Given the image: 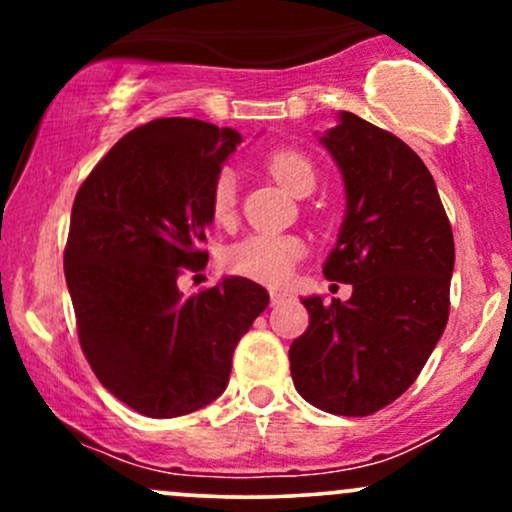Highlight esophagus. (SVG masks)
Returning <instances> with one entry per match:
<instances>
[{
  "label": "esophagus",
  "instance_id": "obj_1",
  "mask_svg": "<svg viewBox=\"0 0 512 512\" xmlns=\"http://www.w3.org/2000/svg\"><path fill=\"white\" fill-rule=\"evenodd\" d=\"M269 298H272V305H276V303L284 301L286 293H281V291H272V293H269Z\"/></svg>",
  "mask_w": 512,
  "mask_h": 512
}]
</instances>
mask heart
<instances>
[{"label": "heart", "mask_w": 512, "mask_h": 512, "mask_svg": "<svg viewBox=\"0 0 512 512\" xmlns=\"http://www.w3.org/2000/svg\"><path fill=\"white\" fill-rule=\"evenodd\" d=\"M262 166L272 178L291 192L293 197H305L313 192L317 182L315 163L298 149H274L262 158ZM238 197V182L231 170H221L211 185V216L216 223L233 219ZM305 255V243L293 233H255L223 252V267L231 274L260 284L281 286L291 279L293 269Z\"/></svg>", "instance_id": "obj_1"}]
</instances>
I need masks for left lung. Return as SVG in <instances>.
Listing matches in <instances>:
<instances>
[{
    "instance_id": "8db88e82",
    "label": "left lung",
    "mask_w": 512,
    "mask_h": 512,
    "mask_svg": "<svg viewBox=\"0 0 512 512\" xmlns=\"http://www.w3.org/2000/svg\"><path fill=\"white\" fill-rule=\"evenodd\" d=\"M320 144L346 192L322 272L354 293L303 298L310 325L289 349L291 378L317 409L368 416L409 390L443 337L455 240L433 175L395 134L339 113Z\"/></svg>"
}]
</instances>
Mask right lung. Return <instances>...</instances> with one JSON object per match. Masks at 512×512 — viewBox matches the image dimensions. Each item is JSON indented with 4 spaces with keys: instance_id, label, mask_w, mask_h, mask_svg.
<instances>
[{
    "instance_id": "obj_1",
    "label": "right lung",
    "mask_w": 512,
    "mask_h": 512,
    "mask_svg": "<svg viewBox=\"0 0 512 512\" xmlns=\"http://www.w3.org/2000/svg\"><path fill=\"white\" fill-rule=\"evenodd\" d=\"M236 129L161 117L117 142L79 187L64 276L86 361L110 395L173 419L223 395L233 351L269 293L243 276L185 298L180 269L207 262L211 185Z\"/></svg>"
}]
</instances>
